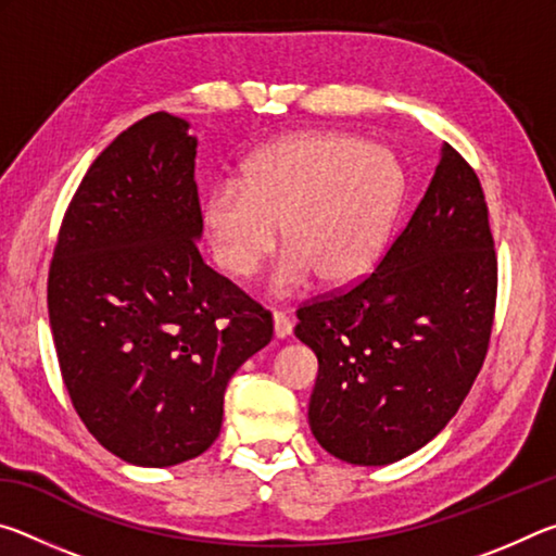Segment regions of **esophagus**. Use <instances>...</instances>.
<instances>
[{"instance_id":"esophagus-1","label":"esophagus","mask_w":556,"mask_h":556,"mask_svg":"<svg viewBox=\"0 0 556 556\" xmlns=\"http://www.w3.org/2000/svg\"><path fill=\"white\" fill-rule=\"evenodd\" d=\"M271 324H275V336H277V338L291 336V328H294V324H291V318H289L285 312H275V314H271Z\"/></svg>"}]
</instances>
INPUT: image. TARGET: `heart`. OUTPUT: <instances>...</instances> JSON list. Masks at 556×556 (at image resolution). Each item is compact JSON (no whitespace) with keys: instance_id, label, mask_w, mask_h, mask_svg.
Returning a JSON list of instances; mask_svg holds the SVG:
<instances>
[{"instance_id":"heart-1","label":"heart","mask_w":556,"mask_h":556,"mask_svg":"<svg viewBox=\"0 0 556 556\" xmlns=\"http://www.w3.org/2000/svg\"><path fill=\"white\" fill-rule=\"evenodd\" d=\"M402 168L388 149L343 131H299L262 147L203 201L213 260L230 277H250L279 240L269 277L277 296L318 275L351 285L382 255L402 201Z\"/></svg>"}]
</instances>
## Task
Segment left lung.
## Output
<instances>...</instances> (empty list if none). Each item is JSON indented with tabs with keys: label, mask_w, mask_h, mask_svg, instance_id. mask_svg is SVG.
<instances>
[{
	"label": "left lung",
	"mask_w": 556,
	"mask_h": 556,
	"mask_svg": "<svg viewBox=\"0 0 556 556\" xmlns=\"http://www.w3.org/2000/svg\"><path fill=\"white\" fill-rule=\"evenodd\" d=\"M497 257L481 181L454 147L378 269L296 312L318 357L308 427L328 454L388 466L429 444L491 341Z\"/></svg>",
	"instance_id": "left-lung-1"
}]
</instances>
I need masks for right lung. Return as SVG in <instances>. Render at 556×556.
I'll return each instance as SVG.
<instances>
[{
    "instance_id": "right-lung-1",
    "label": "right lung",
    "mask_w": 556,
    "mask_h": 556,
    "mask_svg": "<svg viewBox=\"0 0 556 556\" xmlns=\"http://www.w3.org/2000/svg\"><path fill=\"white\" fill-rule=\"evenodd\" d=\"M188 127L154 112L122 131L83 176L49 269L73 407L110 454L147 468L184 464L218 439L225 388L271 341V314L195 244L199 139Z\"/></svg>"
}]
</instances>
